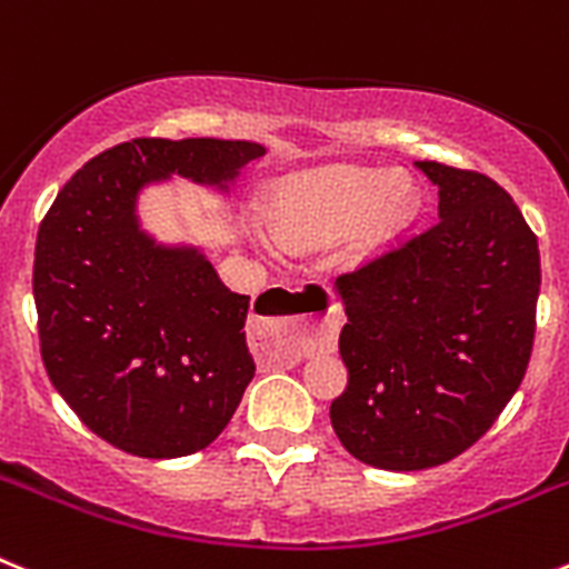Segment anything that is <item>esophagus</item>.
<instances>
[{
  "label": "esophagus",
  "mask_w": 569,
  "mask_h": 569,
  "mask_svg": "<svg viewBox=\"0 0 569 569\" xmlns=\"http://www.w3.org/2000/svg\"><path fill=\"white\" fill-rule=\"evenodd\" d=\"M293 308L301 313L293 319V333L270 350V359L296 365L319 350H333L345 325L339 301L325 288H305L293 296Z\"/></svg>",
  "instance_id": "34e87169"
}]
</instances>
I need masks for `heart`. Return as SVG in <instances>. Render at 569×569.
<instances>
[{
	"label": "heart",
	"instance_id": "heart-1",
	"mask_svg": "<svg viewBox=\"0 0 569 569\" xmlns=\"http://www.w3.org/2000/svg\"><path fill=\"white\" fill-rule=\"evenodd\" d=\"M421 193L413 179L381 170L333 164L305 170L273 184L268 216L276 236L293 248L345 239L347 264H370L413 228Z\"/></svg>",
	"mask_w": 569,
	"mask_h": 569
}]
</instances>
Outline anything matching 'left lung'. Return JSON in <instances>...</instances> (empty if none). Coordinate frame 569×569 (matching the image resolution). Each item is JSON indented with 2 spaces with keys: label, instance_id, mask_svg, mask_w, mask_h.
<instances>
[{
  "label": "left lung",
  "instance_id": "1",
  "mask_svg": "<svg viewBox=\"0 0 569 569\" xmlns=\"http://www.w3.org/2000/svg\"><path fill=\"white\" fill-rule=\"evenodd\" d=\"M416 168L439 188V222L336 279L347 387L330 421L353 459L396 472L456 459L499 419L525 379L541 284L539 241L507 190Z\"/></svg>",
  "mask_w": 569,
  "mask_h": 569
}]
</instances>
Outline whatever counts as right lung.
Segmentation results:
<instances>
[{
	"mask_svg": "<svg viewBox=\"0 0 569 569\" xmlns=\"http://www.w3.org/2000/svg\"><path fill=\"white\" fill-rule=\"evenodd\" d=\"M268 148L248 139H133L93 156L39 224L33 299L50 381L97 436L142 459L204 450L256 373L250 296L208 250L144 230L142 193L188 179L230 196Z\"/></svg>",
	"mask_w": 569,
	"mask_h": 569,
	"instance_id": "obj_1",
	"label": "right lung"
}]
</instances>
